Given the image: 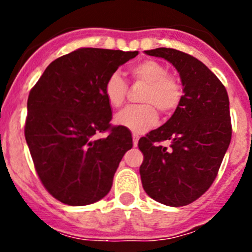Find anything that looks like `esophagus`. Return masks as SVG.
<instances>
[{"instance_id": "obj_1", "label": "esophagus", "mask_w": 252, "mask_h": 252, "mask_svg": "<svg viewBox=\"0 0 252 252\" xmlns=\"http://www.w3.org/2000/svg\"><path fill=\"white\" fill-rule=\"evenodd\" d=\"M139 139H140V136H139V134L133 133V144H134V146H138Z\"/></svg>"}]
</instances>
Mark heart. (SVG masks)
<instances>
[{"instance_id": "obj_1", "label": "heart", "mask_w": 252, "mask_h": 252, "mask_svg": "<svg viewBox=\"0 0 252 252\" xmlns=\"http://www.w3.org/2000/svg\"><path fill=\"white\" fill-rule=\"evenodd\" d=\"M130 74L136 80L147 84L142 102L150 105L130 106L114 116V123L136 134L149 130L158 119V108L162 113L173 112L182 100L183 90L177 78L167 74V68L154 60H145L130 68ZM105 96L112 107L123 105L126 84L118 73H113L105 83Z\"/></svg>"}]
</instances>
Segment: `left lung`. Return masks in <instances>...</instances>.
Instances as JSON below:
<instances>
[{
  "label": "left lung",
  "mask_w": 252,
  "mask_h": 252,
  "mask_svg": "<svg viewBox=\"0 0 252 252\" xmlns=\"http://www.w3.org/2000/svg\"><path fill=\"white\" fill-rule=\"evenodd\" d=\"M145 53L173 65L184 95L171 118L139 140L142 188L159 204L189 205L212 185L229 147V97L220 79L197 58L166 47ZM163 140L171 141L168 150L157 144Z\"/></svg>",
  "instance_id": "8db88e82"
}]
</instances>
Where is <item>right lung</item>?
<instances>
[{
  "label": "right lung",
  "mask_w": 252,
  "mask_h": 252,
  "mask_svg": "<svg viewBox=\"0 0 252 252\" xmlns=\"http://www.w3.org/2000/svg\"><path fill=\"white\" fill-rule=\"evenodd\" d=\"M138 51L83 47L50 63L28 98L25 140L47 191L69 206L94 204L110 192L130 131L110 128L105 83ZM110 129L106 138H97Z\"/></svg>",
  "instance_id": "right-lung-1"
}]
</instances>
